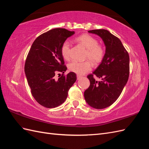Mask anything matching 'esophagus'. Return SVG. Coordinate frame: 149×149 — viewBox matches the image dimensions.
<instances>
[{
	"instance_id": "1",
	"label": "esophagus",
	"mask_w": 149,
	"mask_h": 149,
	"mask_svg": "<svg viewBox=\"0 0 149 149\" xmlns=\"http://www.w3.org/2000/svg\"><path fill=\"white\" fill-rule=\"evenodd\" d=\"M82 76L81 75H79V74H77V79H79L81 78Z\"/></svg>"
}]
</instances>
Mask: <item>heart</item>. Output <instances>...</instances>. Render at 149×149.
Masks as SVG:
<instances>
[{"label":"heart","mask_w":149,"mask_h":149,"mask_svg":"<svg viewBox=\"0 0 149 149\" xmlns=\"http://www.w3.org/2000/svg\"><path fill=\"white\" fill-rule=\"evenodd\" d=\"M76 40L87 49L86 59L89 60L94 64H97L102 61L105 54V49L101 45L98 44L97 39L89 35L84 34L79 36ZM70 42L68 40H66L61 45V55L66 60H68L70 58ZM68 68L70 71L81 75L91 70V64L89 61L80 62L74 60L69 64Z\"/></svg>","instance_id":"obj_1"}]
</instances>
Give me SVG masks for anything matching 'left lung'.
Returning a JSON list of instances; mask_svg holds the SVG:
<instances>
[{"instance_id": "8db88e82", "label": "left lung", "mask_w": 149, "mask_h": 149, "mask_svg": "<svg viewBox=\"0 0 149 149\" xmlns=\"http://www.w3.org/2000/svg\"><path fill=\"white\" fill-rule=\"evenodd\" d=\"M100 37L106 47L101 64L87 77L89 88L84 93L88 105L101 109L112 105L119 97L129 76V56L120 40L104 29L89 30ZM95 75L101 79L97 81Z\"/></svg>"}]
</instances>
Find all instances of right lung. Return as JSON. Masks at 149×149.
<instances>
[{
    "label": "right lung",
    "instance_id": "1",
    "mask_svg": "<svg viewBox=\"0 0 149 149\" xmlns=\"http://www.w3.org/2000/svg\"><path fill=\"white\" fill-rule=\"evenodd\" d=\"M74 31L65 29H55L40 35L35 39L26 57L25 73L31 93L40 105L47 108L59 106L66 100L70 88L76 80V75L67 70L61 52L63 43ZM63 74L58 80L55 74Z\"/></svg>",
    "mask_w": 149,
    "mask_h": 149
}]
</instances>
